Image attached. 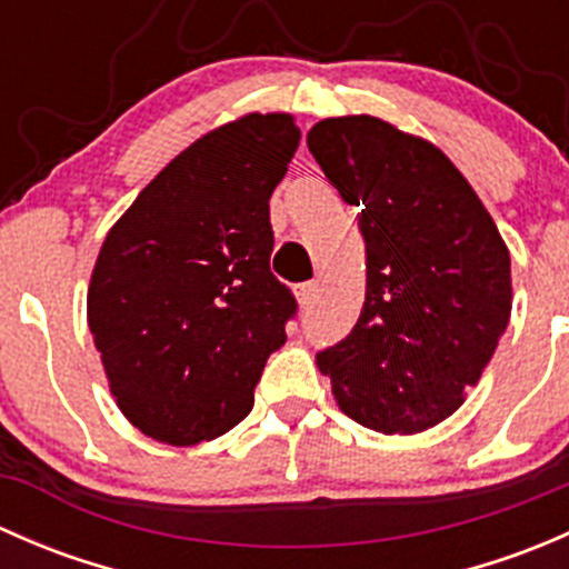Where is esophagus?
I'll return each instance as SVG.
<instances>
[{
	"label": "esophagus",
	"instance_id": "34e87169",
	"mask_svg": "<svg viewBox=\"0 0 569 569\" xmlns=\"http://www.w3.org/2000/svg\"><path fill=\"white\" fill-rule=\"evenodd\" d=\"M313 300H317V283L297 286V302H300L302 308H311Z\"/></svg>",
	"mask_w": 569,
	"mask_h": 569
}]
</instances>
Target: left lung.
Returning <instances> with one entry per match:
<instances>
[{"instance_id": "8db88e82", "label": "left lung", "mask_w": 569, "mask_h": 569, "mask_svg": "<svg viewBox=\"0 0 569 569\" xmlns=\"http://www.w3.org/2000/svg\"><path fill=\"white\" fill-rule=\"evenodd\" d=\"M308 151L366 242L358 325L317 355L352 421L386 435L438 427L481 380L512 313L509 248L435 142L375 114L325 118Z\"/></svg>"}]
</instances>
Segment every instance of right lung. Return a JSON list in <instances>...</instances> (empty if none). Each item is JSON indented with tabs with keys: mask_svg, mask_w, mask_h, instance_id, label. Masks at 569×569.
<instances>
[{
	"mask_svg": "<svg viewBox=\"0 0 569 569\" xmlns=\"http://www.w3.org/2000/svg\"><path fill=\"white\" fill-rule=\"evenodd\" d=\"M297 146L289 112L217 126L159 170L101 244L90 332L120 412L159 443L237 427L286 343L297 302L269 272V198Z\"/></svg>",
	"mask_w": 569,
	"mask_h": 569,
	"instance_id": "add662e5",
	"label": "right lung"
}]
</instances>
